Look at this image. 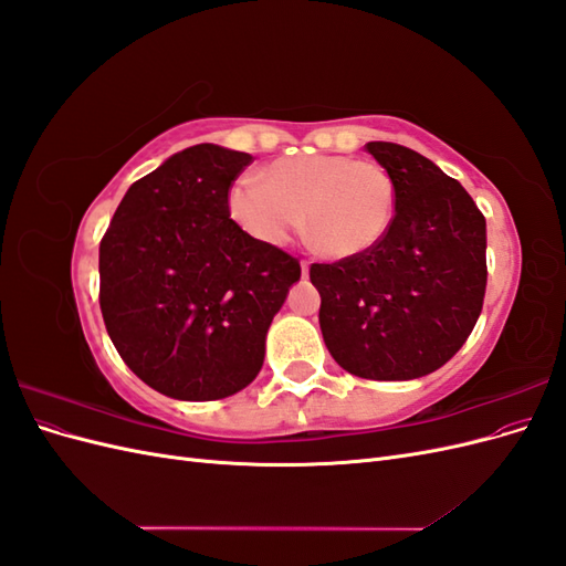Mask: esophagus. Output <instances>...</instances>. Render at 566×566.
<instances>
[{"instance_id":"34e87169","label":"esophagus","mask_w":566,"mask_h":566,"mask_svg":"<svg viewBox=\"0 0 566 566\" xmlns=\"http://www.w3.org/2000/svg\"><path fill=\"white\" fill-rule=\"evenodd\" d=\"M300 266H302V276H304V279L310 276V266H312V262H310V260H302V262H300Z\"/></svg>"}]
</instances>
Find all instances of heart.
I'll list each match as a JSON object with an SVG mask.
<instances>
[{"mask_svg":"<svg viewBox=\"0 0 566 566\" xmlns=\"http://www.w3.org/2000/svg\"><path fill=\"white\" fill-rule=\"evenodd\" d=\"M264 184L241 179L229 193L231 219L266 245H285L302 224L331 260H352L382 243L397 188L387 169L349 156H297L266 167Z\"/></svg>","mask_w":566,"mask_h":566,"instance_id":"1","label":"heart"}]
</instances>
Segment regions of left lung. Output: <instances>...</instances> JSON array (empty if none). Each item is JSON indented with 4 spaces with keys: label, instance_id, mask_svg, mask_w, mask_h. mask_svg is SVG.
Instances as JSON below:
<instances>
[{
    "label": "left lung",
    "instance_id": "left-lung-1",
    "mask_svg": "<svg viewBox=\"0 0 566 566\" xmlns=\"http://www.w3.org/2000/svg\"><path fill=\"white\" fill-rule=\"evenodd\" d=\"M366 150L397 188L380 245L312 264L325 347L352 375L413 380L465 345L486 293V219L455 179L420 153L389 142Z\"/></svg>",
    "mask_w": 566,
    "mask_h": 566
}]
</instances>
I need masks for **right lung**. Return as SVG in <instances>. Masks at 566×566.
<instances>
[{"instance_id": "1", "label": "right lung", "mask_w": 566, "mask_h": 566, "mask_svg": "<svg viewBox=\"0 0 566 566\" xmlns=\"http://www.w3.org/2000/svg\"><path fill=\"white\" fill-rule=\"evenodd\" d=\"M252 156L198 144L129 186L98 248V302L117 354L165 397L224 399L264 364L300 262L235 224Z\"/></svg>"}]
</instances>
